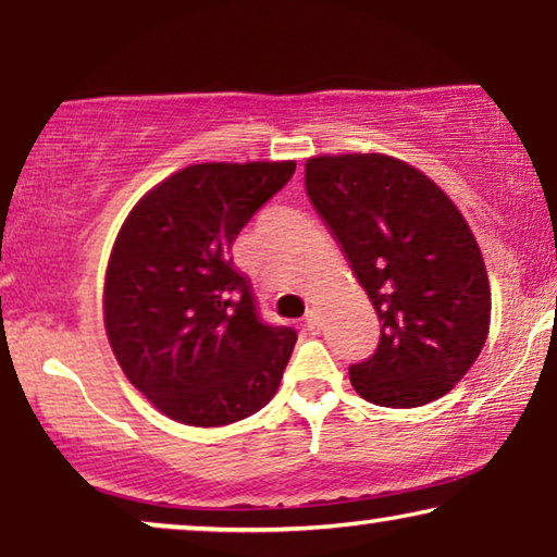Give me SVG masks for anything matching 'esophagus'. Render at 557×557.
<instances>
[{"label":"esophagus","mask_w":557,"mask_h":557,"mask_svg":"<svg viewBox=\"0 0 557 557\" xmlns=\"http://www.w3.org/2000/svg\"><path fill=\"white\" fill-rule=\"evenodd\" d=\"M305 327H308L312 335L320 331V315H318L315 308H310L308 312H305Z\"/></svg>","instance_id":"esophagus-1"}]
</instances>
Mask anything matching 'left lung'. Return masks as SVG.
<instances>
[{
	"label": "left lung",
	"instance_id": "1",
	"mask_svg": "<svg viewBox=\"0 0 557 557\" xmlns=\"http://www.w3.org/2000/svg\"><path fill=\"white\" fill-rule=\"evenodd\" d=\"M305 189L381 323L375 354L348 368L356 394L388 409L449 394L482 354L492 312L487 268L457 203L386 153L312 156Z\"/></svg>",
	"mask_w": 557,
	"mask_h": 557
}]
</instances>
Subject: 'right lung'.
<instances>
[{
  "mask_svg": "<svg viewBox=\"0 0 557 557\" xmlns=\"http://www.w3.org/2000/svg\"><path fill=\"white\" fill-rule=\"evenodd\" d=\"M295 161L186 166L138 199L113 242L103 318L125 379L186 426L252 417L277 394L293 327L257 318L232 245Z\"/></svg>",
  "mask_w": 557,
  "mask_h": 557,
  "instance_id": "add662e5",
  "label": "right lung"
}]
</instances>
